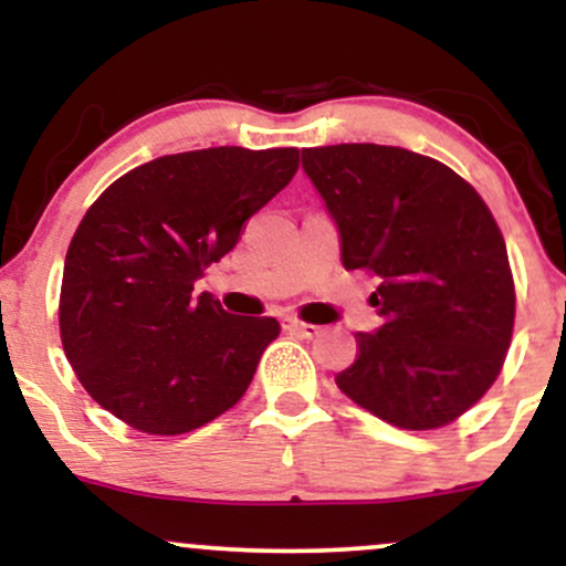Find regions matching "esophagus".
<instances>
[{"label":"esophagus","mask_w":566,"mask_h":566,"mask_svg":"<svg viewBox=\"0 0 566 566\" xmlns=\"http://www.w3.org/2000/svg\"><path fill=\"white\" fill-rule=\"evenodd\" d=\"M282 329H284V333L301 335V337H316V335H319V327H316V324H305L301 319H292V316H284Z\"/></svg>","instance_id":"34e87169"}]
</instances>
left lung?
Masks as SVG:
<instances>
[{
	"mask_svg": "<svg viewBox=\"0 0 566 566\" xmlns=\"http://www.w3.org/2000/svg\"><path fill=\"white\" fill-rule=\"evenodd\" d=\"M303 170L340 231L346 271L378 276L382 324L335 382L407 431L452 423L500 375L511 346L513 276L503 233L458 172L396 146L305 148Z\"/></svg>",
	"mask_w": 566,
	"mask_h": 566,
	"instance_id": "8db88e82",
	"label": "left lung"
}]
</instances>
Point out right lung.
<instances>
[{
  "instance_id": "obj_1",
  "label": "right lung",
  "mask_w": 566,
  "mask_h": 566,
  "mask_svg": "<svg viewBox=\"0 0 566 566\" xmlns=\"http://www.w3.org/2000/svg\"><path fill=\"white\" fill-rule=\"evenodd\" d=\"M297 172V148L170 154L135 167L82 218L61 287V340L87 394L135 431L178 437L242 399L271 316H237L193 282Z\"/></svg>"
}]
</instances>
